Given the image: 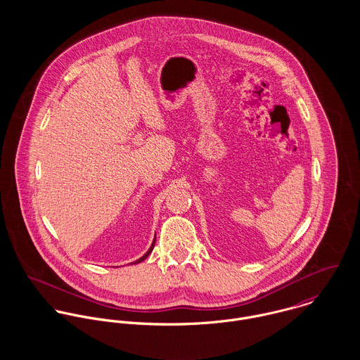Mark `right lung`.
I'll list each match as a JSON object with an SVG mask.
<instances>
[{"mask_svg":"<svg viewBox=\"0 0 360 360\" xmlns=\"http://www.w3.org/2000/svg\"><path fill=\"white\" fill-rule=\"evenodd\" d=\"M154 245H155V241H154V243H153V245H151V248H150V250H148V252H147V254H146V255H144V257H140V259H139V260H136V262H134V263H140V262H143V260H144V259H146V257H148V255H150V254H151V252H153V248H154Z\"/></svg>","mask_w":360,"mask_h":360,"instance_id":"right-lung-1","label":"right lung"}]
</instances>
